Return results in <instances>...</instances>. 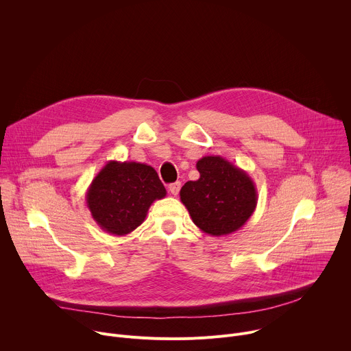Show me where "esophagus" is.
Listing matches in <instances>:
<instances>
[{
	"label": "esophagus",
	"instance_id": "obj_1",
	"mask_svg": "<svg viewBox=\"0 0 351 351\" xmlns=\"http://www.w3.org/2000/svg\"><path fill=\"white\" fill-rule=\"evenodd\" d=\"M180 186H182L180 182H175V183H171V184L168 186V190H169V193H171L172 195H178V193H179V190H180Z\"/></svg>",
	"mask_w": 351,
	"mask_h": 351
}]
</instances>
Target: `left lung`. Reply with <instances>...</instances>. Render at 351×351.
<instances>
[{
    "label": "left lung",
    "mask_w": 351,
    "mask_h": 351,
    "mask_svg": "<svg viewBox=\"0 0 351 351\" xmlns=\"http://www.w3.org/2000/svg\"><path fill=\"white\" fill-rule=\"evenodd\" d=\"M198 180H189L180 189V202L194 225L211 236L239 230L257 207L253 179L239 167L219 156L197 161Z\"/></svg>",
    "instance_id": "1"
}]
</instances>
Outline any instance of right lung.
<instances>
[{
  "mask_svg": "<svg viewBox=\"0 0 351 351\" xmlns=\"http://www.w3.org/2000/svg\"><path fill=\"white\" fill-rule=\"evenodd\" d=\"M167 195L153 167L134 161H108L86 193L87 208L104 232L125 236L140 226L156 199Z\"/></svg>",
  "mask_w": 351,
  "mask_h": 351,
  "instance_id": "right-lung-1",
  "label": "right lung"
}]
</instances>
